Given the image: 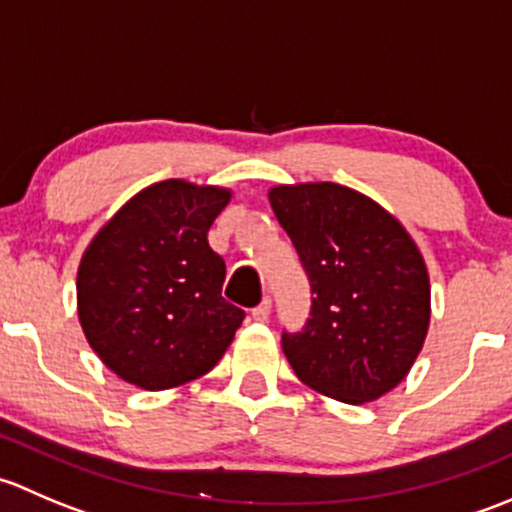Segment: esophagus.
Instances as JSON below:
<instances>
[{"mask_svg": "<svg viewBox=\"0 0 512 512\" xmlns=\"http://www.w3.org/2000/svg\"><path fill=\"white\" fill-rule=\"evenodd\" d=\"M270 312H272V299H262L260 307L252 309V319H255V322H267V319H270Z\"/></svg>", "mask_w": 512, "mask_h": 512, "instance_id": "34e87169", "label": "esophagus"}]
</instances>
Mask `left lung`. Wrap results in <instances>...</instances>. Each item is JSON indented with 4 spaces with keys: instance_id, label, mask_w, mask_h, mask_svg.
I'll use <instances>...</instances> for the list:
<instances>
[{
    "instance_id": "8db88e82",
    "label": "left lung",
    "mask_w": 512,
    "mask_h": 512,
    "mask_svg": "<svg viewBox=\"0 0 512 512\" xmlns=\"http://www.w3.org/2000/svg\"><path fill=\"white\" fill-rule=\"evenodd\" d=\"M312 282V319L282 349L309 389L369 404L406 379L431 324L426 260L376 200L339 183L267 193Z\"/></svg>"
}]
</instances>
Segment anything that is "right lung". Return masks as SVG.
I'll use <instances>...</instances> for the list:
<instances>
[{
    "mask_svg": "<svg viewBox=\"0 0 512 512\" xmlns=\"http://www.w3.org/2000/svg\"><path fill=\"white\" fill-rule=\"evenodd\" d=\"M232 190L183 178L138 190L106 220L76 272L79 322L118 379L165 391L208 374L245 312L223 299L208 230Z\"/></svg>",
    "mask_w": 512,
    "mask_h": 512,
    "instance_id": "right-lung-1",
    "label": "right lung"
}]
</instances>
